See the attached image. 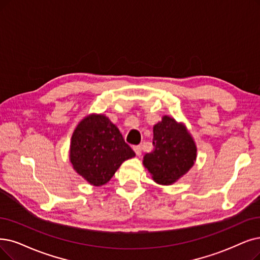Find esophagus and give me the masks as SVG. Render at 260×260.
<instances>
[{"label":"esophagus","instance_id":"1","mask_svg":"<svg viewBox=\"0 0 260 260\" xmlns=\"http://www.w3.org/2000/svg\"><path fill=\"white\" fill-rule=\"evenodd\" d=\"M132 148H133L134 152H136V154L138 155V157H140V155L142 154V148H141V146H133Z\"/></svg>","mask_w":260,"mask_h":260}]
</instances>
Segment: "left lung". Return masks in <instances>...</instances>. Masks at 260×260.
<instances>
[{"label": "left lung", "instance_id": "1", "mask_svg": "<svg viewBox=\"0 0 260 260\" xmlns=\"http://www.w3.org/2000/svg\"><path fill=\"white\" fill-rule=\"evenodd\" d=\"M153 149L144 155L143 164L152 180L162 185L178 181L194 165L196 143L183 122L164 115L153 126Z\"/></svg>", "mask_w": 260, "mask_h": 260}]
</instances>
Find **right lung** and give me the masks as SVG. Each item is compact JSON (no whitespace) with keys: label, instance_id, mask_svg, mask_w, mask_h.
<instances>
[{"label":"right lung","instance_id":"add662e5","mask_svg":"<svg viewBox=\"0 0 260 260\" xmlns=\"http://www.w3.org/2000/svg\"><path fill=\"white\" fill-rule=\"evenodd\" d=\"M136 153L105 114H88L71 136L69 159L72 168L89 184L110 181L119 166Z\"/></svg>","mask_w":260,"mask_h":260}]
</instances>
